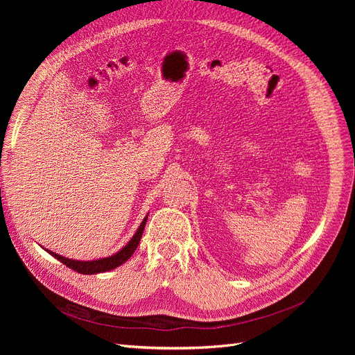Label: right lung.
<instances>
[{
	"mask_svg": "<svg viewBox=\"0 0 355 355\" xmlns=\"http://www.w3.org/2000/svg\"><path fill=\"white\" fill-rule=\"evenodd\" d=\"M146 218H148V216H145V218L142 220L141 226L138 227L137 233L134 234L132 239L128 241L126 246H123L118 253L112 254L109 257H102V259H98V260H74V259L63 257V256L54 253V252H50V250H47V252L53 257L60 260L63 265H66L67 268H70L73 270H76L78 273L96 275V273L112 270V269H115V268L123 265L126 260L134 254V252L137 250L139 241H141V237H142V233H144V229H145V225H146Z\"/></svg>",
	"mask_w": 355,
	"mask_h": 355,
	"instance_id": "right-lung-1",
	"label": "right lung"
}]
</instances>
